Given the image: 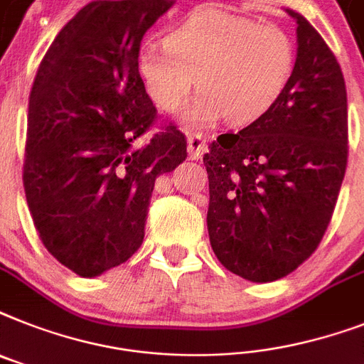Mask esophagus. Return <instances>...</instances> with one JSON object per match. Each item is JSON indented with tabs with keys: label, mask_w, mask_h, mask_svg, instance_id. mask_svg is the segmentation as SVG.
Returning <instances> with one entry per match:
<instances>
[{
	"label": "esophagus",
	"mask_w": 364,
	"mask_h": 364,
	"mask_svg": "<svg viewBox=\"0 0 364 364\" xmlns=\"http://www.w3.org/2000/svg\"><path fill=\"white\" fill-rule=\"evenodd\" d=\"M187 144H188V156H191L192 161L202 159V155L205 153V149H208L205 138H203L202 134H188Z\"/></svg>",
	"instance_id": "obj_1"
}]
</instances>
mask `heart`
Instances as JSON below:
<instances>
[{"instance_id": "obj_1", "label": "heart", "mask_w": 364, "mask_h": 364, "mask_svg": "<svg viewBox=\"0 0 364 364\" xmlns=\"http://www.w3.org/2000/svg\"><path fill=\"white\" fill-rule=\"evenodd\" d=\"M295 65L294 41L273 23L220 9L188 13L164 37V46L144 43L136 69L149 99L176 110L200 87L183 110L191 129H208L226 117L237 127L267 114L288 85Z\"/></svg>"}]
</instances>
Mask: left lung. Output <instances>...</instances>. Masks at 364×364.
<instances>
[{
  "label": "left lung",
  "instance_id": "1",
  "mask_svg": "<svg viewBox=\"0 0 364 364\" xmlns=\"http://www.w3.org/2000/svg\"><path fill=\"white\" fill-rule=\"evenodd\" d=\"M284 93L237 134L209 144L208 232L224 267L273 282L312 256L335 211L348 164V97L341 65L305 16Z\"/></svg>",
  "mask_w": 364,
  "mask_h": 364
}]
</instances>
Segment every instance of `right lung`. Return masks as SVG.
Here are the masks:
<instances>
[{
	"label": "right lung",
	"mask_w": 364,
	"mask_h": 364,
	"mask_svg": "<svg viewBox=\"0 0 364 364\" xmlns=\"http://www.w3.org/2000/svg\"><path fill=\"white\" fill-rule=\"evenodd\" d=\"M173 1L87 3L54 38L31 85L28 208L46 250L85 279L140 249L155 179L187 159L172 123L144 146L134 141L156 121L136 52Z\"/></svg>",
	"instance_id": "right-lung-1"
}]
</instances>
